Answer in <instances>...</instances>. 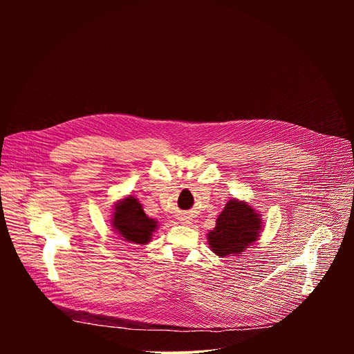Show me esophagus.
Here are the masks:
<instances>
[{"mask_svg": "<svg viewBox=\"0 0 354 354\" xmlns=\"http://www.w3.org/2000/svg\"><path fill=\"white\" fill-rule=\"evenodd\" d=\"M180 221H182V224H192V217L183 216V217H180Z\"/></svg>", "mask_w": 354, "mask_h": 354, "instance_id": "34e87169", "label": "esophagus"}]
</instances>
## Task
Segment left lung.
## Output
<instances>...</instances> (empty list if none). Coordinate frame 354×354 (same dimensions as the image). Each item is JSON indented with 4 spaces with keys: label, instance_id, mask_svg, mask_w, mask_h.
Here are the masks:
<instances>
[{
    "label": "left lung",
    "instance_id": "1",
    "mask_svg": "<svg viewBox=\"0 0 354 354\" xmlns=\"http://www.w3.org/2000/svg\"><path fill=\"white\" fill-rule=\"evenodd\" d=\"M261 230V214L245 201L234 198L220 213L214 230L207 234V239L217 257H241L248 246L258 241Z\"/></svg>",
    "mask_w": 354,
    "mask_h": 354
}]
</instances>
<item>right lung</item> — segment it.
Returning a JSON list of instances; mask_svg holds the SVG:
<instances>
[{"label": "right lung", "instance_id": "add662e5", "mask_svg": "<svg viewBox=\"0 0 354 354\" xmlns=\"http://www.w3.org/2000/svg\"><path fill=\"white\" fill-rule=\"evenodd\" d=\"M112 225L122 239L141 245L148 243L157 230V221L145 216L138 200L133 196L123 198L116 205Z\"/></svg>", "mask_w": 354, "mask_h": 354}]
</instances>
